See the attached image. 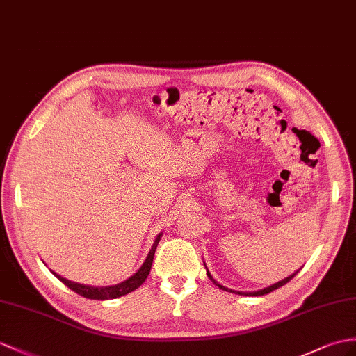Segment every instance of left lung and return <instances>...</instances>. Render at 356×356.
Returning a JSON list of instances; mask_svg holds the SVG:
<instances>
[{
    "label": "left lung",
    "mask_w": 356,
    "mask_h": 356,
    "mask_svg": "<svg viewBox=\"0 0 356 356\" xmlns=\"http://www.w3.org/2000/svg\"><path fill=\"white\" fill-rule=\"evenodd\" d=\"M205 268H207V267H205ZM298 272H299V270H298ZM298 272H294L293 275L287 276V278H284V280H282V281H280V282H276V284H273V285H268V287H266V289H263V290H257V291H236V290H231V289L223 287V285H220L218 281H214V280H213V276L210 275V272H208V268H207V275H208V278H210L216 285H218L219 289H222V290H225V291H229V293L243 294V296H263V294H267V293H270V291H273V290H276V289L282 287V285L287 284L291 278H294V276H296V273H298Z\"/></svg>",
    "instance_id": "8db88e82"
}]
</instances>
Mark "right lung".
<instances>
[{
    "instance_id": "1",
    "label": "right lung",
    "mask_w": 356,
    "mask_h": 356,
    "mask_svg": "<svg viewBox=\"0 0 356 356\" xmlns=\"http://www.w3.org/2000/svg\"><path fill=\"white\" fill-rule=\"evenodd\" d=\"M161 236H163V234L160 232L157 238H155L154 245L149 250V254H148V257H146L142 267L138 268V270L131 276V278H128L124 282H119L116 285H107V287H92V285H84V284L69 281V280L63 278V276L57 275L56 272H53V275L56 276V278L62 281L67 289H71L72 291L78 293L83 298L95 299V300H107V299H116V298H120V296H125V294L131 293L136 289L140 287V285L145 282V280L148 278V275L151 272V266H152V261H154L155 249H157V245H159Z\"/></svg>"
}]
</instances>
